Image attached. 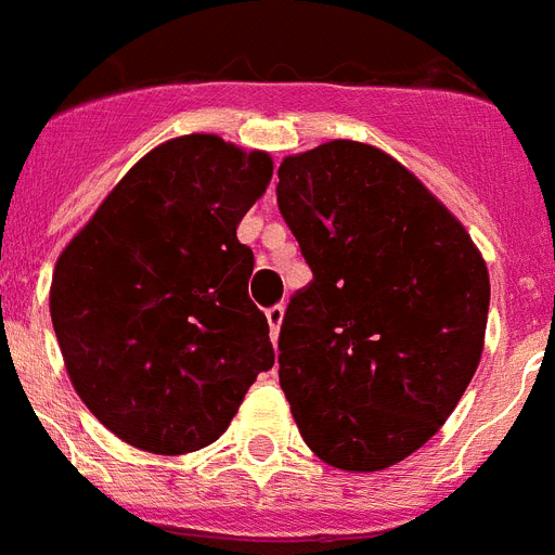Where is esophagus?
<instances>
[{
  "mask_svg": "<svg viewBox=\"0 0 555 555\" xmlns=\"http://www.w3.org/2000/svg\"><path fill=\"white\" fill-rule=\"evenodd\" d=\"M282 319H285V308L282 305H273L268 308V324H270V339H279V327H282Z\"/></svg>",
  "mask_w": 555,
  "mask_h": 555,
  "instance_id": "esophagus-1",
  "label": "esophagus"
}]
</instances>
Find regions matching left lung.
Segmentation results:
<instances>
[{
    "mask_svg": "<svg viewBox=\"0 0 555 555\" xmlns=\"http://www.w3.org/2000/svg\"><path fill=\"white\" fill-rule=\"evenodd\" d=\"M279 214L313 270L279 331V385L301 439L339 470L408 459L479 367L490 279L416 176L336 139L279 168Z\"/></svg>",
    "mask_w": 555,
    "mask_h": 555,
    "instance_id": "1",
    "label": "left lung"
}]
</instances>
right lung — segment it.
Instances as JSON below:
<instances>
[{"label": "right lung", "mask_w": 555, "mask_h": 555, "mask_svg": "<svg viewBox=\"0 0 555 555\" xmlns=\"http://www.w3.org/2000/svg\"><path fill=\"white\" fill-rule=\"evenodd\" d=\"M270 176L262 151L207 133L170 139L59 256L51 319L67 376L133 448H205L273 367L268 319L247 296L254 250L236 236Z\"/></svg>", "instance_id": "obj_1"}]
</instances>
